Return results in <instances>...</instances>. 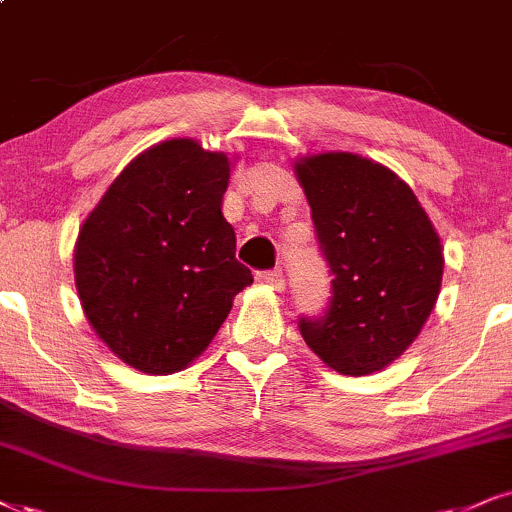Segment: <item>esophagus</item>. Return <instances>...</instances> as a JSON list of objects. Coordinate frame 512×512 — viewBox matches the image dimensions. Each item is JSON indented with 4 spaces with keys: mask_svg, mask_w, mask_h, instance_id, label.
<instances>
[{
    "mask_svg": "<svg viewBox=\"0 0 512 512\" xmlns=\"http://www.w3.org/2000/svg\"><path fill=\"white\" fill-rule=\"evenodd\" d=\"M256 280L263 282V285H268L270 289H275V292H282L285 289V275H282V270H261V273H256Z\"/></svg>",
    "mask_w": 512,
    "mask_h": 512,
    "instance_id": "34e87169",
    "label": "esophagus"
}]
</instances>
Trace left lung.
<instances>
[{
	"instance_id": "left-lung-1",
	"label": "left lung",
	"mask_w": 512,
	"mask_h": 512,
	"mask_svg": "<svg viewBox=\"0 0 512 512\" xmlns=\"http://www.w3.org/2000/svg\"><path fill=\"white\" fill-rule=\"evenodd\" d=\"M332 275L320 315H301L306 344L342 375L382 370L413 344L437 304V230L399 175L356 154L296 163Z\"/></svg>"
}]
</instances>
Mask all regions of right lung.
Wrapping results in <instances>:
<instances>
[{"mask_svg": "<svg viewBox=\"0 0 512 512\" xmlns=\"http://www.w3.org/2000/svg\"><path fill=\"white\" fill-rule=\"evenodd\" d=\"M230 161L194 140L128 163L82 225L75 287L94 332L147 375L192 363L254 282L223 216Z\"/></svg>", "mask_w": 512, "mask_h": 512, "instance_id": "add662e5", "label": "right lung"}]
</instances>
